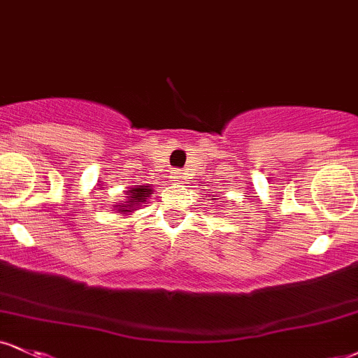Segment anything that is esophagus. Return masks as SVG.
Returning a JSON list of instances; mask_svg holds the SVG:
<instances>
[{
	"mask_svg": "<svg viewBox=\"0 0 358 358\" xmlns=\"http://www.w3.org/2000/svg\"><path fill=\"white\" fill-rule=\"evenodd\" d=\"M171 178H173V182H183L185 173L182 170H173L171 171Z\"/></svg>",
	"mask_w": 358,
	"mask_h": 358,
	"instance_id": "34e87169",
	"label": "esophagus"
}]
</instances>
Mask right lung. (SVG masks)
<instances>
[{"instance_id": "add662e5", "label": "right lung", "mask_w": 358, "mask_h": 358, "mask_svg": "<svg viewBox=\"0 0 358 358\" xmlns=\"http://www.w3.org/2000/svg\"><path fill=\"white\" fill-rule=\"evenodd\" d=\"M152 195V190H148V188H143V185L138 188H131L130 190V201H124V203H130L128 206H133V205H138V203H143L146 200V196ZM127 206V208H128ZM122 212H130V210H122Z\"/></svg>"}]
</instances>
